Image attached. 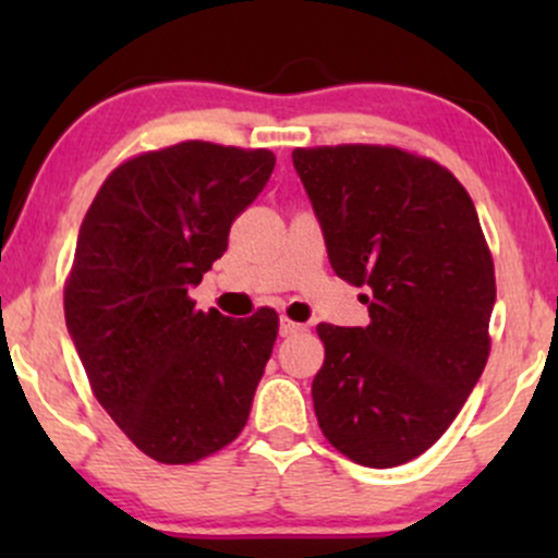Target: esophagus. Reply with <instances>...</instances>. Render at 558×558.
I'll return each instance as SVG.
<instances>
[{
    "mask_svg": "<svg viewBox=\"0 0 558 558\" xmlns=\"http://www.w3.org/2000/svg\"><path fill=\"white\" fill-rule=\"evenodd\" d=\"M306 328L301 323H293V319H288V317H283L280 319V336L283 338H291V336H299V332H304Z\"/></svg>",
    "mask_w": 558,
    "mask_h": 558,
    "instance_id": "34e87169",
    "label": "esophagus"
}]
</instances>
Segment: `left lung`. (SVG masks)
I'll return each mask as SVG.
<instances>
[{
	"instance_id": "obj_1",
	"label": "left lung",
	"mask_w": 558,
	"mask_h": 558,
	"mask_svg": "<svg viewBox=\"0 0 558 558\" xmlns=\"http://www.w3.org/2000/svg\"><path fill=\"white\" fill-rule=\"evenodd\" d=\"M338 278L367 288V328L319 323L323 435L351 462H412L448 430L490 354L496 272L451 170L399 146L293 149Z\"/></svg>"
}]
</instances>
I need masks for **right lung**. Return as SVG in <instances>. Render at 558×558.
I'll return each instance as SVG.
<instances>
[{
    "mask_svg": "<svg viewBox=\"0 0 558 558\" xmlns=\"http://www.w3.org/2000/svg\"><path fill=\"white\" fill-rule=\"evenodd\" d=\"M272 168L270 149L181 141L118 165L83 217L68 332L96 401L155 462L194 464L246 425L278 315L202 312L189 288L222 257Z\"/></svg>",
    "mask_w": 558,
    "mask_h": 558,
    "instance_id": "obj_1",
    "label": "right lung"
}]
</instances>
